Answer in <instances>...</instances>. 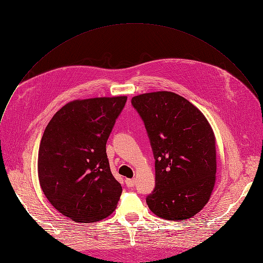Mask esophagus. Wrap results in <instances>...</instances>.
I'll return each instance as SVG.
<instances>
[{"label": "esophagus", "instance_id": "obj_1", "mask_svg": "<svg viewBox=\"0 0 263 263\" xmlns=\"http://www.w3.org/2000/svg\"><path fill=\"white\" fill-rule=\"evenodd\" d=\"M126 185L128 187H133L135 185V180H130V179H127L126 180Z\"/></svg>", "mask_w": 263, "mask_h": 263}]
</instances>
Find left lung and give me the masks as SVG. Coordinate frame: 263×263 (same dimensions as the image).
I'll return each instance as SVG.
<instances>
[{
    "label": "left lung",
    "mask_w": 263,
    "mask_h": 263,
    "mask_svg": "<svg viewBox=\"0 0 263 263\" xmlns=\"http://www.w3.org/2000/svg\"><path fill=\"white\" fill-rule=\"evenodd\" d=\"M142 117L155 160V187L147 197L150 211L170 221L197 215L213 192L216 138L203 113L172 92L131 99Z\"/></svg>",
    "instance_id": "obj_1"
}]
</instances>
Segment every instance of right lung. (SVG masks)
<instances>
[{"mask_svg":"<svg viewBox=\"0 0 263 263\" xmlns=\"http://www.w3.org/2000/svg\"><path fill=\"white\" fill-rule=\"evenodd\" d=\"M126 96L74 100L46 126L38 154L41 188L59 213L75 222L111 215L121 195L107 155V141Z\"/></svg>","mask_w":263,"mask_h":263,"instance_id":"1","label":"right lung"}]
</instances>
